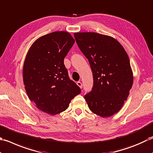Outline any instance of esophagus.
Returning <instances> with one entry per match:
<instances>
[{"label": "esophagus", "mask_w": 153, "mask_h": 153, "mask_svg": "<svg viewBox=\"0 0 153 153\" xmlns=\"http://www.w3.org/2000/svg\"><path fill=\"white\" fill-rule=\"evenodd\" d=\"M76 84H77V85L79 86L80 88H82V82H80V81H78V82H76Z\"/></svg>", "instance_id": "obj_1"}]
</instances>
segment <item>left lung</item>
Listing matches in <instances>:
<instances>
[{"mask_svg": "<svg viewBox=\"0 0 153 153\" xmlns=\"http://www.w3.org/2000/svg\"><path fill=\"white\" fill-rule=\"evenodd\" d=\"M74 36L92 71L93 87L85 96L88 108L100 116L110 117L121 110L133 85L128 55L111 37L95 32Z\"/></svg>", "mask_w": 153, "mask_h": 153, "instance_id": "1", "label": "left lung"}]
</instances>
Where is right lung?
Here are the masks:
<instances>
[{
	"label": "right lung",
	"instance_id": "add662e5",
	"mask_svg": "<svg viewBox=\"0 0 153 153\" xmlns=\"http://www.w3.org/2000/svg\"><path fill=\"white\" fill-rule=\"evenodd\" d=\"M74 43L68 32L46 34L33 43L25 59L23 79L27 94L39 110L48 114L66 110L71 100L81 92L64 65Z\"/></svg>",
	"mask_w": 153,
	"mask_h": 153
}]
</instances>
